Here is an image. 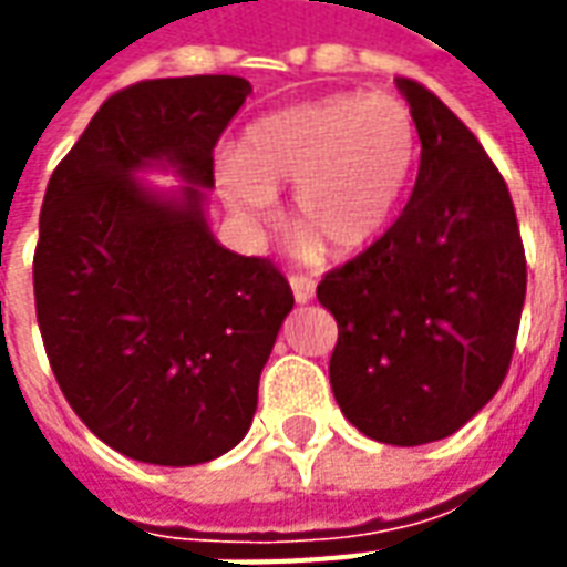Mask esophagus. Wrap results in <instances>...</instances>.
Returning <instances> with one entry per match:
<instances>
[{
    "instance_id": "esophagus-1",
    "label": "esophagus",
    "mask_w": 567,
    "mask_h": 567,
    "mask_svg": "<svg viewBox=\"0 0 567 567\" xmlns=\"http://www.w3.org/2000/svg\"><path fill=\"white\" fill-rule=\"evenodd\" d=\"M288 282H291V291H295L297 303H307V300H312V295H316V282H312L309 276H303V272H291Z\"/></svg>"
}]
</instances>
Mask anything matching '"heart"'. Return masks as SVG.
<instances>
[{
    "label": "heart",
    "instance_id": "1",
    "mask_svg": "<svg viewBox=\"0 0 567 567\" xmlns=\"http://www.w3.org/2000/svg\"><path fill=\"white\" fill-rule=\"evenodd\" d=\"M419 157L413 112L392 93H333L260 117L218 161L234 206L264 215L291 188L300 248L355 251L380 234Z\"/></svg>",
    "mask_w": 567,
    "mask_h": 567
}]
</instances>
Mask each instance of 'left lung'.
Masks as SVG:
<instances>
[{
  "label": "left lung",
  "mask_w": 567,
  "mask_h": 567,
  "mask_svg": "<svg viewBox=\"0 0 567 567\" xmlns=\"http://www.w3.org/2000/svg\"><path fill=\"white\" fill-rule=\"evenodd\" d=\"M398 87L422 142L410 203L316 295L337 319L328 370L343 416L380 443L419 446L455 434L507 377L525 248L480 140L425 84Z\"/></svg>",
  "instance_id": "obj_1"
}]
</instances>
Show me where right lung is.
Returning a JSON list of instances; mask_svg holds the SVG:
<instances>
[{"label": "right lung", "mask_w": 567, "mask_h": 567, "mask_svg": "<svg viewBox=\"0 0 567 567\" xmlns=\"http://www.w3.org/2000/svg\"><path fill=\"white\" fill-rule=\"evenodd\" d=\"M239 75L130 84L56 163L32 258L35 319L60 392L127 458L187 467L246 437L291 285L270 258L215 243L212 151L243 109ZM154 159L190 188L161 200L132 173Z\"/></svg>", "instance_id": "add662e5"}]
</instances>
